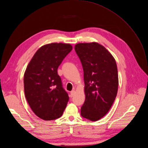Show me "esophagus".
Returning <instances> with one entry per match:
<instances>
[{
    "label": "esophagus",
    "mask_w": 148,
    "mask_h": 148,
    "mask_svg": "<svg viewBox=\"0 0 148 148\" xmlns=\"http://www.w3.org/2000/svg\"><path fill=\"white\" fill-rule=\"evenodd\" d=\"M75 90H72L71 92V95L70 96L71 97H72L73 95H75Z\"/></svg>",
    "instance_id": "obj_1"
}]
</instances>
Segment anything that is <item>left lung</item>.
<instances>
[{"label":"left lung","instance_id":"obj_1","mask_svg":"<svg viewBox=\"0 0 148 148\" xmlns=\"http://www.w3.org/2000/svg\"><path fill=\"white\" fill-rule=\"evenodd\" d=\"M84 71L85 100L81 116L98 121L110 109L118 92V75L115 60L97 42L79 43L75 46Z\"/></svg>","mask_w":148,"mask_h":148}]
</instances>
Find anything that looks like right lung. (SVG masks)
<instances>
[{"mask_svg":"<svg viewBox=\"0 0 148 148\" xmlns=\"http://www.w3.org/2000/svg\"><path fill=\"white\" fill-rule=\"evenodd\" d=\"M72 49L69 43H51L34 54L24 75L25 96L33 112L46 121L60 118L69 96L63 88L57 69Z\"/></svg>","mask_w":148,"mask_h":148,"instance_id":"add662e5","label":"right lung"}]
</instances>
